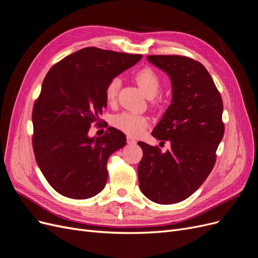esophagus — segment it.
<instances>
[{
    "label": "esophagus",
    "instance_id": "34e87169",
    "mask_svg": "<svg viewBox=\"0 0 258 258\" xmlns=\"http://www.w3.org/2000/svg\"><path fill=\"white\" fill-rule=\"evenodd\" d=\"M127 143H128L129 145H134V144H136V143H137V141H136V140H135L134 138L127 137Z\"/></svg>",
    "mask_w": 258,
    "mask_h": 258
}]
</instances>
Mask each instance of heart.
Segmentation results:
<instances>
[{
    "label": "heart",
    "instance_id": "b5f03b06",
    "mask_svg": "<svg viewBox=\"0 0 258 258\" xmlns=\"http://www.w3.org/2000/svg\"><path fill=\"white\" fill-rule=\"evenodd\" d=\"M135 80L145 95L151 98L153 104L159 103L160 98L157 95L161 87V79L158 73L151 68H143L135 75ZM121 87L119 76H114L106 83L104 96L108 104H115ZM113 124L124 134L131 137L141 136L148 126L147 117L135 112H121L113 117Z\"/></svg>",
    "mask_w": 258,
    "mask_h": 258
}]
</instances>
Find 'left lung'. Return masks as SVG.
<instances>
[{"instance_id": "obj_1", "label": "left lung", "mask_w": 258, "mask_h": 258, "mask_svg": "<svg viewBox=\"0 0 258 258\" xmlns=\"http://www.w3.org/2000/svg\"><path fill=\"white\" fill-rule=\"evenodd\" d=\"M151 63L172 83V103L152 136L171 148L139 142V185L145 197L160 205L183 201L206 181L216 161L225 126L223 100L212 77L200 62L178 54H152Z\"/></svg>"}]
</instances>
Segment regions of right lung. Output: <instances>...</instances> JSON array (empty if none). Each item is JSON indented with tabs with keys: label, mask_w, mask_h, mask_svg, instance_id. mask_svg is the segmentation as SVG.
I'll return each instance as SVG.
<instances>
[{
	"label": "right lung",
	"mask_w": 258,
	"mask_h": 258,
	"mask_svg": "<svg viewBox=\"0 0 258 258\" xmlns=\"http://www.w3.org/2000/svg\"><path fill=\"white\" fill-rule=\"evenodd\" d=\"M141 58L86 47L46 74L33 105L32 145L43 175L62 196L88 199L104 188L108 157L126 145V136L113 127L98 138L88 131L106 107V83Z\"/></svg>",
	"instance_id": "obj_1"
}]
</instances>
